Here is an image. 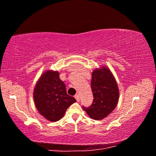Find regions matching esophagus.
I'll use <instances>...</instances> for the list:
<instances>
[{
    "label": "esophagus",
    "instance_id": "esophagus-1",
    "mask_svg": "<svg viewBox=\"0 0 156 156\" xmlns=\"http://www.w3.org/2000/svg\"><path fill=\"white\" fill-rule=\"evenodd\" d=\"M74 97H75V99H76V100L77 101H80V96H79L78 94L77 95H75L74 96Z\"/></svg>",
    "mask_w": 156,
    "mask_h": 156
}]
</instances>
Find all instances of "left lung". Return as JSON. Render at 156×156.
I'll return each mask as SVG.
<instances>
[{"label": "left lung", "instance_id": "8db88e82", "mask_svg": "<svg viewBox=\"0 0 156 156\" xmlns=\"http://www.w3.org/2000/svg\"><path fill=\"white\" fill-rule=\"evenodd\" d=\"M94 100L90 107L84 108L91 119L101 120L115 109L119 99L118 84L109 68L101 66L92 72L91 81Z\"/></svg>", "mask_w": 156, "mask_h": 156}]
</instances>
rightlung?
Wrapping results in <instances>:
<instances>
[{
  "label": "right lung",
  "mask_w": 156,
  "mask_h": 156,
  "mask_svg": "<svg viewBox=\"0 0 156 156\" xmlns=\"http://www.w3.org/2000/svg\"><path fill=\"white\" fill-rule=\"evenodd\" d=\"M33 99L38 112L53 122L62 118L67 108L76 102L67 94L59 72L53 70L45 71L40 76L34 88Z\"/></svg>",
  "instance_id": "obj_1"
}]
</instances>
